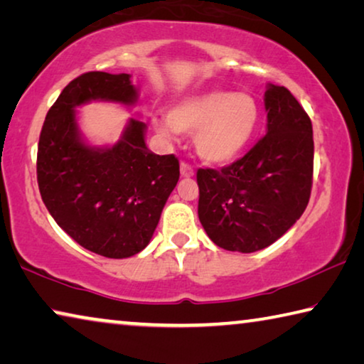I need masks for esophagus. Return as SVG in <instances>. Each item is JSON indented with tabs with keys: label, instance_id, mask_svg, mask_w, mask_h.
<instances>
[{
	"label": "esophagus",
	"instance_id": "1",
	"mask_svg": "<svg viewBox=\"0 0 364 364\" xmlns=\"http://www.w3.org/2000/svg\"><path fill=\"white\" fill-rule=\"evenodd\" d=\"M181 176L182 177H192L193 176V168L187 163H181Z\"/></svg>",
	"mask_w": 364,
	"mask_h": 364
}]
</instances>
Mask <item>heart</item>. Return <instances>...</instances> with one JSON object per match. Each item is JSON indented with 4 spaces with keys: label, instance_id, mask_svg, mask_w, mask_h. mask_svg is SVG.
<instances>
[{
    "label": "heart",
    "instance_id": "b5f03b06",
    "mask_svg": "<svg viewBox=\"0 0 364 364\" xmlns=\"http://www.w3.org/2000/svg\"><path fill=\"white\" fill-rule=\"evenodd\" d=\"M259 117V105L253 95L213 88L177 101L168 119H153V127L166 140H174L178 132L195 134L198 156L208 163L224 164L248 146Z\"/></svg>",
    "mask_w": 364,
    "mask_h": 364
}]
</instances>
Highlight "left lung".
Wrapping results in <instances>:
<instances>
[{"label":"left lung","mask_w":364,"mask_h":364,"mask_svg":"<svg viewBox=\"0 0 364 364\" xmlns=\"http://www.w3.org/2000/svg\"><path fill=\"white\" fill-rule=\"evenodd\" d=\"M266 135L221 171L198 169V218L229 252L269 247L299 221L311 195L313 126L285 87L267 83Z\"/></svg>","instance_id":"obj_1"}]
</instances>
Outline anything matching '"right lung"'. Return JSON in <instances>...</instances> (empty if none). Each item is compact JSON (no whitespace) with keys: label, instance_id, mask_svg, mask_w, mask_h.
Here are the masks:
<instances>
[{"label":"right lung","instance_id":"add662e5","mask_svg":"<svg viewBox=\"0 0 364 364\" xmlns=\"http://www.w3.org/2000/svg\"><path fill=\"white\" fill-rule=\"evenodd\" d=\"M130 77L87 73L70 82L48 111L37 154L40 195L53 219L83 248L114 259L150 243L181 176L174 154L148 150L139 119H129L114 145L83 136L77 108L92 101L132 108L139 88Z\"/></svg>","mask_w":364,"mask_h":364}]
</instances>
